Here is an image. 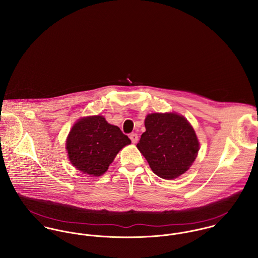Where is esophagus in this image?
<instances>
[{"instance_id": "esophagus-1", "label": "esophagus", "mask_w": 258, "mask_h": 258, "mask_svg": "<svg viewBox=\"0 0 258 258\" xmlns=\"http://www.w3.org/2000/svg\"><path fill=\"white\" fill-rule=\"evenodd\" d=\"M130 139H131V141H132V143L133 144H136L137 142H138V135L136 134V133H132V134H130Z\"/></svg>"}]
</instances>
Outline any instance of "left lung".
Here are the masks:
<instances>
[{"label":"left lung","mask_w":258,"mask_h":258,"mask_svg":"<svg viewBox=\"0 0 258 258\" xmlns=\"http://www.w3.org/2000/svg\"><path fill=\"white\" fill-rule=\"evenodd\" d=\"M145 127L137 148L152 171L165 180L176 179L185 173L200 149L188 121L177 113H152L145 119Z\"/></svg>","instance_id":"left-lung-1"}]
</instances>
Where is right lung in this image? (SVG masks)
<instances>
[{
    "label": "right lung",
    "instance_id": "right-lung-1",
    "mask_svg": "<svg viewBox=\"0 0 258 258\" xmlns=\"http://www.w3.org/2000/svg\"><path fill=\"white\" fill-rule=\"evenodd\" d=\"M130 143L119 127L96 115L83 117L74 124L67 139V150L77 170L99 177L108 170L118 152Z\"/></svg>",
    "mask_w": 258,
    "mask_h": 258
}]
</instances>
